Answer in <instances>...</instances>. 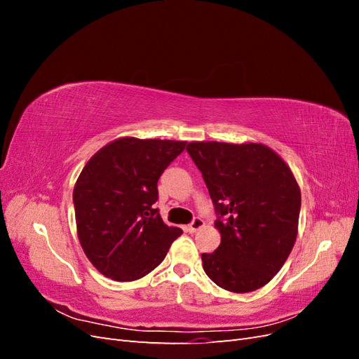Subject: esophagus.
Listing matches in <instances>:
<instances>
[{"instance_id":"34e87169","label":"esophagus","mask_w":359,"mask_h":359,"mask_svg":"<svg viewBox=\"0 0 359 359\" xmlns=\"http://www.w3.org/2000/svg\"><path fill=\"white\" fill-rule=\"evenodd\" d=\"M202 226H203V220L201 219V217H194V219L191 220V223L187 226V231L190 233H193V232H196L198 229H201Z\"/></svg>"}]
</instances>
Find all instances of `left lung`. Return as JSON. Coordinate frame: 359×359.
<instances>
[{"instance_id": "8db88e82", "label": "left lung", "mask_w": 359, "mask_h": 359, "mask_svg": "<svg viewBox=\"0 0 359 359\" xmlns=\"http://www.w3.org/2000/svg\"><path fill=\"white\" fill-rule=\"evenodd\" d=\"M217 214L222 243L202 253L217 286L245 293L265 286L289 257L298 233L301 191L286 163L260 144L190 142Z\"/></svg>"}]
</instances>
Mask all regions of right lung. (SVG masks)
<instances>
[{"label":"right lung","instance_id":"1","mask_svg":"<svg viewBox=\"0 0 359 359\" xmlns=\"http://www.w3.org/2000/svg\"><path fill=\"white\" fill-rule=\"evenodd\" d=\"M186 148L181 140L121 137L82 169L73 190L79 241L90 262L116 281L142 278L182 233L156 202L161 173Z\"/></svg>","mask_w":359,"mask_h":359}]
</instances>
